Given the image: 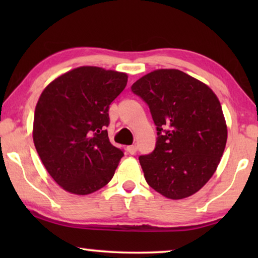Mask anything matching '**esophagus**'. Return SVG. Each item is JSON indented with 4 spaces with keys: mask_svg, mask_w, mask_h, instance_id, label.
Wrapping results in <instances>:
<instances>
[{
    "mask_svg": "<svg viewBox=\"0 0 258 258\" xmlns=\"http://www.w3.org/2000/svg\"><path fill=\"white\" fill-rule=\"evenodd\" d=\"M126 150H128V153H129L130 155H134V154H136L137 147H136V146H129L128 148H126Z\"/></svg>",
    "mask_w": 258,
    "mask_h": 258,
    "instance_id": "34e87169",
    "label": "esophagus"
}]
</instances>
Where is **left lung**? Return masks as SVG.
Returning <instances> with one entry per match:
<instances>
[{
  "mask_svg": "<svg viewBox=\"0 0 258 258\" xmlns=\"http://www.w3.org/2000/svg\"><path fill=\"white\" fill-rule=\"evenodd\" d=\"M132 91L148 104L157 130L155 149L139 157L147 183L168 199L191 196L214 175L227 143L217 96L177 69L147 74Z\"/></svg>",
  "mask_w": 258,
  "mask_h": 258,
  "instance_id": "obj_1",
  "label": "left lung"
}]
</instances>
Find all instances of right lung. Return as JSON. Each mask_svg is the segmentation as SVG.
<instances>
[{
  "label": "right lung",
  "mask_w": 258,
  "mask_h": 258,
  "mask_svg": "<svg viewBox=\"0 0 258 258\" xmlns=\"http://www.w3.org/2000/svg\"><path fill=\"white\" fill-rule=\"evenodd\" d=\"M126 74L80 67L52 81L34 116V144L49 175L67 191L88 195L112 178L123 150L109 141V105Z\"/></svg>",
  "instance_id": "obj_1"
}]
</instances>
